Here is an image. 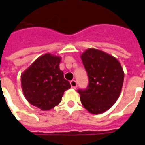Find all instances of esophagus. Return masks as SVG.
I'll return each instance as SVG.
<instances>
[{"instance_id": "34e87169", "label": "esophagus", "mask_w": 145, "mask_h": 145, "mask_svg": "<svg viewBox=\"0 0 145 145\" xmlns=\"http://www.w3.org/2000/svg\"><path fill=\"white\" fill-rule=\"evenodd\" d=\"M71 84V87L74 89H76L77 87V83L76 80H71V81L70 82Z\"/></svg>"}]
</instances>
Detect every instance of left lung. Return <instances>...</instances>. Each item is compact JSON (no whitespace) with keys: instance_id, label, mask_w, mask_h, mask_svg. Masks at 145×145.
<instances>
[{"instance_id":"left-lung-1","label":"left lung","mask_w":145,"mask_h":145,"mask_svg":"<svg viewBox=\"0 0 145 145\" xmlns=\"http://www.w3.org/2000/svg\"><path fill=\"white\" fill-rule=\"evenodd\" d=\"M81 59L89 84L86 89L77 90L80 101L91 114H101L118 99L123 84V70L117 59L96 49L86 50Z\"/></svg>"}]
</instances>
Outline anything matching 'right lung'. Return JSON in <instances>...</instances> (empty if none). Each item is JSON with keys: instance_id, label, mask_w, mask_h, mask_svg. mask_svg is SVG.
Here are the masks:
<instances>
[{"instance_id": "add662e5", "label": "right lung", "mask_w": 145, "mask_h": 145, "mask_svg": "<svg viewBox=\"0 0 145 145\" xmlns=\"http://www.w3.org/2000/svg\"><path fill=\"white\" fill-rule=\"evenodd\" d=\"M60 57L47 53L39 57L21 75L22 88L32 105L48 110L58 105L64 92L71 88L59 69Z\"/></svg>"}]
</instances>
